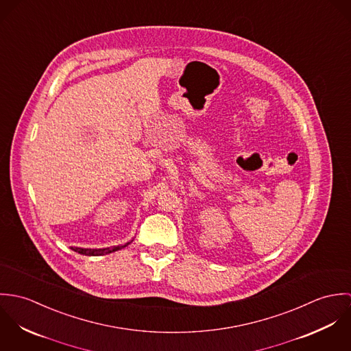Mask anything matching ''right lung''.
Listing matches in <instances>:
<instances>
[{"instance_id": "1", "label": "right lung", "mask_w": 351, "mask_h": 351, "mask_svg": "<svg viewBox=\"0 0 351 351\" xmlns=\"http://www.w3.org/2000/svg\"><path fill=\"white\" fill-rule=\"evenodd\" d=\"M128 245V243H127ZM127 245L123 246H116V247H106V249H80V247H71V250L82 254V255H90V256H99V255H106L110 254L113 251L120 250L123 247H125Z\"/></svg>"}]
</instances>
